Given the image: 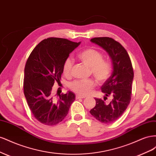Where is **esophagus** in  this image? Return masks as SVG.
<instances>
[{"instance_id": "obj_1", "label": "esophagus", "mask_w": 156, "mask_h": 156, "mask_svg": "<svg viewBox=\"0 0 156 156\" xmlns=\"http://www.w3.org/2000/svg\"><path fill=\"white\" fill-rule=\"evenodd\" d=\"M76 99H83V98H85V96H79V95H77L76 96Z\"/></svg>"}]
</instances>
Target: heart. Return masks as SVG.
Wrapping results in <instances>:
<instances>
[{
  "label": "heart",
  "mask_w": 156,
  "mask_h": 156,
  "mask_svg": "<svg viewBox=\"0 0 156 156\" xmlns=\"http://www.w3.org/2000/svg\"><path fill=\"white\" fill-rule=\"evenodd\" d=\"M78 59L90 67V72L96 79L102 83L107 81L111 72V64L108 60L103 58L100 51L92 48L84 49L77 54ZM73 61L70 58L64 60L62 65V72L66 76L69 77L72 73ZM96 83L92 79L75 80L70 84V88L79 95L86 96L95 87Z\"/></svg>",
  "instance_id": "heart-1"
}]
</instances>
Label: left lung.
<instances>
[{"instance_id": "obj_1", "label": "left lung", "mask_w": 156, "mask_h": 156, "mask_svg": "<svg viewBox=\"0 0 156 156\" xmlns=\"http://www.w3.org/2000/svg\"><path fill=\"white\" fill-rule=\"evenodd\" d=\"M90 41L107 52L113 70L101 87L106 96H112V101L107 104L101 99L95 98L96 106L90 112L101 123H112L123 115L129 104L134 76L133 67L128 53L119 42L108 37H94Z\"/></svg>"}]
</instances>
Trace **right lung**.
<instances>
[{"label":"right lung","mask_w":156,"mask_h":156,"mask_svg":"<svg viewBox=\"0 0 156 156\" xmlns=\"http://www.w3.org/2000/svg\"><path fill=\"white\" fill-rule=\"evenodd\" d=\"M81 44L59 37L42 40L31 52L25 67L23 89L32 113L40 123L55 126L68 115L75 94L68 91L58 100L52 87L60 83L64 60Z\"/></svg>","instance_id":"obj_1"}]
</instances>
